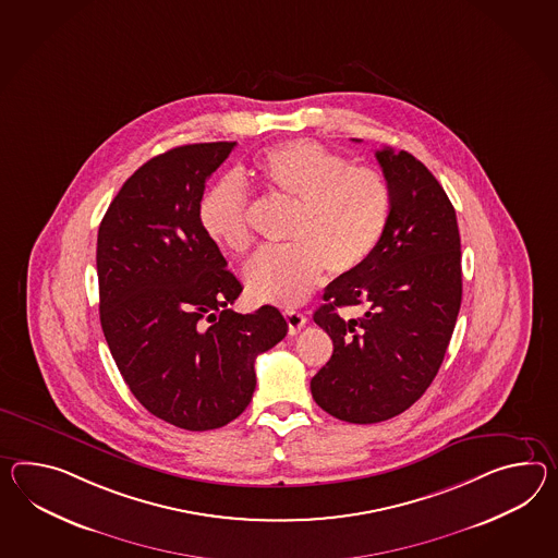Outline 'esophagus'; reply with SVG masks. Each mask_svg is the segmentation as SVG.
Listing matches in <instances>:
<instances>
[{"label":"esophagus","instance_id":"34e87169","mask_svg":"<svg viewBox=\"0 0 558 558\" xmlns=\"http://www.w3.org/2000/svg\"><path fill=\"white\" fill-rule=\"evenodd\" d=\"M286 320H288V332L296 335L300 328L306 325V316L299 311H286Z\"/></svg>","mask_w":558,"mask_h":558}]
</instances>
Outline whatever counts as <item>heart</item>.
I'll return each instance as SVG.
<instances>
[{
	"mask_svg": "<svg viewBox=\"0 0 558 558\" xmlns=\"http://www.w3.org/2000/svg\"><path fill=\"white\" fill-rule=\"evenodd\" d=\"M252 178L294 205L286 240L266 250L245 270V288L258 302L296 306L320 284L325 270L349 276L375 254L391 218V187L385 175L351 165L316 141H290L264 150ZM197 219L219 247L242 256L252 245L244 183L226 175L204 191Z\"/></svg>",
	"mask_w": 558,
	"mask_h": 558,
	"instance_id": "heart-1",
	"label": "heart"
}]
</instances>
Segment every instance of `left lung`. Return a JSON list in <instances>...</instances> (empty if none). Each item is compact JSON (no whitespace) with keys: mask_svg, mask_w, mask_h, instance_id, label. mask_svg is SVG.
I'll list each match as a JSON object with an SVG mask.
<instances>
[{"mask_svg":"<svg viewBox=\"0 0 558 558\" xmlns=\"http://www.w3.org/2000/svg\"><path fill=\"white\" fill-rule=\"evenodd\" d=\"M391 187V218L363 268L325 290L314 323L332 356L313 380L318 408L349 423H379L411 408L444 363L462 304L456 209L408 150L375 153ZM361 305L359 317L339 307Z\"/></svg>","mask_w":558,"mask_h":558,"instance_id":"left-lung-1","label":"left lung"}]
</instances>
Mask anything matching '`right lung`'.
I'll return each mask as SVG.
<instances>
[{"label":"right lung","instance_id":"add662e5","mask_svg":"<svg viewBox=\"0 0 558 558\" xmlns=\"http://www.w3.org/2000/svg\"><path fill=\"white\" fill-rule=\"evenodd\" d=\"M235 143L183 145L138 167L98 228L100 325L138 403L187 432L218 429L256 389V356L288 332L274 306L233 313L244 290L197 205Z\"/></svg>","mask_w":558,"mask_h":558}]
</instances>
